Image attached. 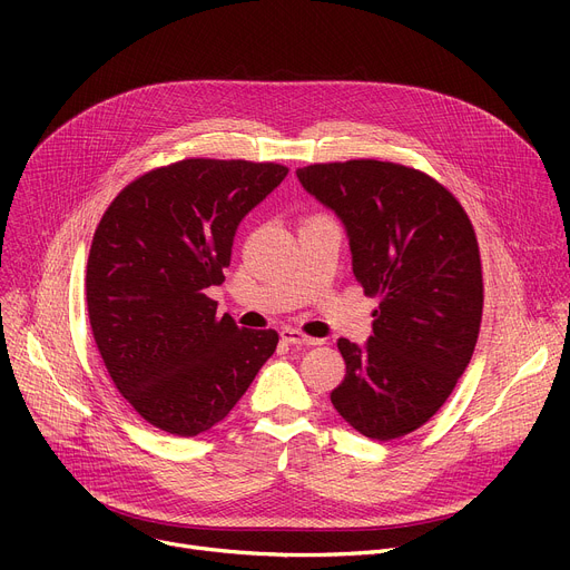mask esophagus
<instances>
[{"label": "esophagus", "instance_id": "1", "mask_svg": "<svg viewBox=\"0 0 570 570\" xmlns=\"http://www.w3.org/2000/svg\"><path fill=\"white\" fill-rule=\"evenodd\" d=\"M282 340L286 344H293V346H316L321 340H314V337H307L305 333L295 331V327H284L282 331Z\"/></svg>", "mask_w": 570, "mask_h": 570}]
</instances>
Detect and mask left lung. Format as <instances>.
<instances>
[{"instance_id": "8db88e82", "label": "left lung", "mask_w": 570, "mask_h": 570, "mask_svg": "<svg viewBox=\"0 0 570 570\" xmlns=\"http://www.w3.org/2000/svg\"><path fill=\"white\" fill-rule=\"evenodd\" d=\"M297 179L346 228L353 275L379 295L365 346L340 340L331 402L361 434L391 441L443 406L481 331L483 273L473 226L430 175L376 159L314 164Z\"/></svg>"}]
</instances>
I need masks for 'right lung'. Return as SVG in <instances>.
Instances as JSON below:
<instances>
[{
  "mask_svg": "<svg viewBox=\"0 0 570 570\" xmlns=\"http://www.w3.org/2000/svg\"><path fill=\"white\" fill-rule=\"evenodd\" d=\"M288 168L185 159L115 196L87 258V312L122 397L175 436L213 430L275 353V331H247L207 297L233 237Z\"/></svg>",
  "mask_w": 570,
  "mask_h": 570,
  "instance_id": "right-lung-1",
  "label": "right lung"
}]
</instances>
